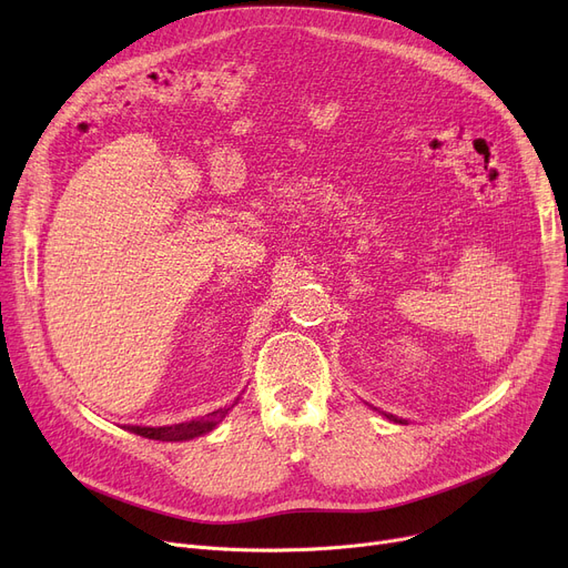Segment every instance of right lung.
<instances>
[{
	"label": "right lung",
	"instance_id": "obj_1",
	"mask_svg": "<svg viewBox=\"0 0 568 568\" xmlns=\"http://www.w3.org/2000/svg\"><path fill=\"white\" fill-rule=\"evenodd\" d=\"M227 409H216L212 414L202 416V419H193L186 424H172V426H159V428H146V426H126V430L142 435L146 439H159V442H186L200 435H206L209 430H214L223 419H225Z\"/></svg>",
	"mask_w": 568,
	"mask_h": 568
}]
</instances>
